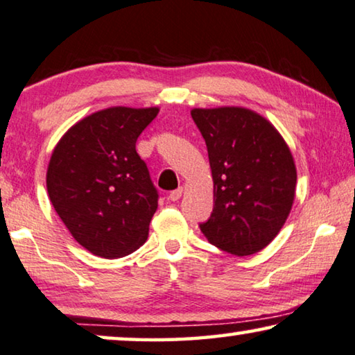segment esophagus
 Returning <instances> with one entry per match:
<instances>
[{"label": "esophagus", "mask_w": 355, "mask_h": 355, "mask_svg": "<svg viewBox=\"0 0 355 355\" xmlns=\"http://www.w3.org/2000/svg\"><path fill=\"white\" fill-rule=\"evenodd\" d=\"M182 196V187H179L176 190H173V192H170V195H168V198H170L171 201H178L179 198Z\"/></svg>", "instance_id": "esophagus-1"}]
</instances>
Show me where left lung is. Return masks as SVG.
I'll return each mask as SVG.
<instances>
[{
    "instance_id": "8db88e82",
    "label": "left lung",
    "mask_w": 355,
    "mask_h": 355,
    "mask_svg": "<svg viewBox=\"0 0 355 355\" xmlns=\"http://www.w3.org/2000/svg\"><path fill=\"white\" fill-rule=\"evenodd\" d=\"M208 147L214 209L200 230L233 255H252L276 238L295 198L297 170L279 132L246 107L192 109Z\"/></svg>"
}]
</instances>
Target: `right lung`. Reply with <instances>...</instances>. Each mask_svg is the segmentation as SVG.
Instances as JSON below:
<instances>
[{
  "mask_svg": "<svg viewBox=\"0 0 355 355\" xmlns=\"http://www.w3.org/2000/svg\"><path fill=\"white\" fill-rule=\"evenodd\" d=\"M159 107H107L73 125L52 152L47 192L80 246L119 259L143 246L159 192L136 139Z\"/></svg>",
  "mask_w": 355,
  "mask_h": 355,
  "instance_id": "obj_1",
  "label": "right lung"
}]
</instances>
